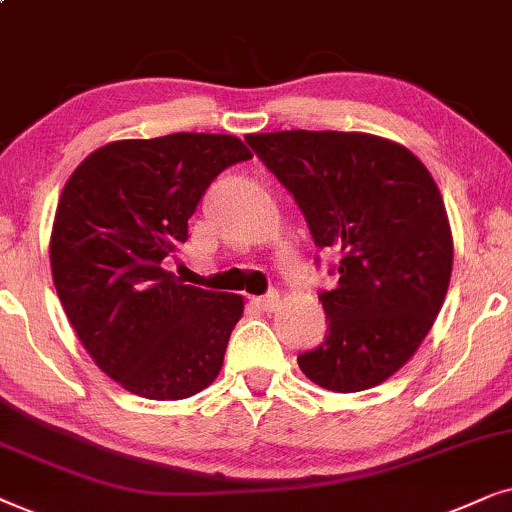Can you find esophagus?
Instances as JSON below:
<instances>
[{"mask_svg": "<svg viewBox=\"0 0 512 512\" xmlns=\"http://www.w3.org/2000/svg\"><path fill=\"white\" fill-rule=\"evenodd\" d=\"M252 304L262 311H276V306L281 304V295H278V292H269V295L252 297Z\"/></svg>", "mask_w": 512, "mask_h": 512, "instance_id": "1", "label": "esophagus"}]
</instances>
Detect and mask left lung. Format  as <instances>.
<instances>
[{
  "mask_svg": "<svg viewBox=\"0 0 512 512\" xmlns=\"http://www.w3.org/2000/svg\"><path fill=\"white\" fill-rule=\"evenodd\" d=\"M245 140L295 196L316 245L342 255L335 290L320 295L327 337L299 367L335 393L379 386L417 353L449 288L454 241L433 175L405 145L372 133Z\"/></svg>",
  "mask_w": 512,
  "mask_h": 512,
  "instance_id": "1",
  "label": "left lung"
}]
</instances>
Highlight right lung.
<instances>
[{"mask_svg": "<svg viewBox=\"0 0 512 512\" xmlns=\"http://www.w3.org/2000/svg\"><path fill=\"white\" fill-rule=\"evenodd\" d=\"M252 159L236 135L114 140L74 168L51 229V274L88 356L126 391L182 400L222 370L243 297L161 267L224 168Z\"/></svg>", "mask_w": 512, "mask_h": 512, "instance_id": "right-lung-1", "label": "right lung"}]
</instances>
